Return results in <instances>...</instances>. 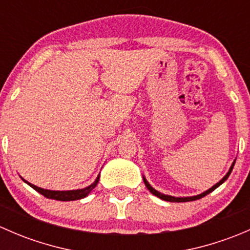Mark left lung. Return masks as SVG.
Segmentation results:
<instances>
[{
    "mask_svg": "<svg viewBox=\"0 0 250 250\" xmlns=\"http://www.w3.org/2000/svg\"><path fill=\"white\" fill-rule=\"evenodd\" d=\"M234 162H236V160H234L232 165H231V167H230V169H229V172L225 174V176H224V178L221 179V180L219 181V183H216L215 185H213V186H211L210 188H208V190H207V191H204V192L200 193V195H196V196H190V197H175V196L165 195V193H162V192H160V191L155 190V188H153L152 186H151L150 184H148V181L146 180V178H145V176H144V175H143V179H144V183H145L146 188H147V190L150 191V192L152 193V195L157 196L158 198H161V200H163V201H168V202H190V201H196V200H200V198L204 197V196H207V195H208V193H210L211 191H214V190H215L216 188H219V186H220L221 184L224 183V181H226V180H228V178H229V176H230V174H231V172H232V169H233Z\"/></svg>",
    "mask_w": 250,
    "mask_h": 250,
    "instance_id": "left-lung-1",
    "label": "left lung"
}]
</instances>
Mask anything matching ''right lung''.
Masks as SVG:
<instances>
[{"instance_id":"obj_1","label":"right lung","mask_w":250,"mask_h":250,"mask_svg":"<svg viewBox=\"0 0 250 250\" xmlns=\"http://www.w3.org/2000/svg\"><path fill=\"white\" fill-rule=\"evenodd\" d=\"M99 178H100V174L97 176V179H95L94 181H93L92 184H90L89 186H87V188H77V190H67V191H55V190H47V188H39V186L34 185V184L29 183V181H26L25 179H22V180L25 181V183L27 184V185L31 186L34 190H36L37 192H40L41 195H43L44 197L47 198H50V200H57V201H76V200H81V198H84L87 197L88 195H89L90 192H92L93 188L97 186L98 181H99Z\"/></svg>"}]
</instances>
